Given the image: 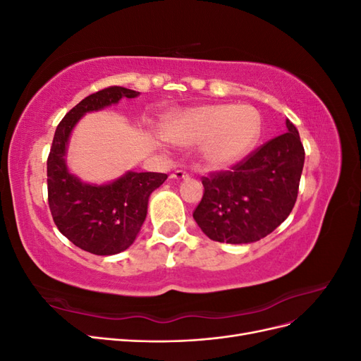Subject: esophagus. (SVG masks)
<instances>
[{"instance_id": "esophagus-1", "label": "esophagus", "mask_w": 361, "mask_h": 361, "mask_svg": "<svg viewBox=\"0 0 361 361\" xmlns=\"http://www.w3.org/2000/svg\"><path fill=\"white\" fill-rule=\"evenodd\" d=\"M170 178H171V179H174V180L187 179V178H188V173L185 171V170H176V171H173V173L170 174Z\"/></svg>"}]
</instances>
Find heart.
Returning <instances> with one entry per match:
<instances>
[{"mask_svg": "<svg viewBox=\"0 0 361 361\" xmlns=\"http://www.w3.org/2000/svg\"><path fill=\"white\" fill-rule=\"evenodd\" d=\"M262 133L260 116L250 105H206L170 118L166 134L179 145H200L207 167L224 170L255 149Z\"/></svg>", "mask_w": 361, "mask_h": 361, "instance_id": "heart-1", "label": "heart"}]
</instances>
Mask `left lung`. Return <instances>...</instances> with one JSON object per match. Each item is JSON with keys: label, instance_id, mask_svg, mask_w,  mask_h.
<instances>
[{"label": "left lung", "instance_id": "obj_1", "mask_svg": "<svg viewBox=\"0 0 361 361\" xmlns=\"http://www.w3.org/2000/svg\"><path fill=\"white\" fill-rule=\"evenodd\" d=\"M288 130L256 149L231 171L202 179L204 192L192 216L212 241L250 244L286 220L297 202L304 166L298 129Z\"/></svg>", "mask_w": 361, "mask_h": 361}]
</instances>
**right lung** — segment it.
<instances>
[{
    "instance_id": "1",
    "label": "right lung",
    "mask_w": 361,
    "mask_h": 361,
    "mask_svg": "<svg viewBox=\"0 0 361 361\" xmlns=\"http://www.w3.org/2000/svg\"><path fill=\"white\" fill-rule=\"evenodd\" d=\"M138 94L114 85L87 96L63 117L54 134L47 162L52 220L72 244L92 255L111 256L133 245L146 220L150 194L161 187L167 174L128 171L110 183H85L68 170L69 137L85 113Z\"/></svg>"
}]
</instances>
